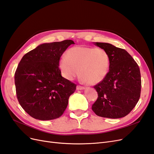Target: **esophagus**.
Returning a JSON list of instances; mask_svg holds the SVG:
<instances>
[{
  "instance_id": "1",
  "label": "esophagus",
  "mask_w": 154,
  "mask_h": 154,
  "mask_svg": "<svg viewBox=\"0 0 154 154\" xmlns=\"http://www.w3.org/2000/svg\"><path fill=\"white\" fill-rule=\"evenodd\" d=\"M85 88L83 87V86H77V90H85Z\"/></svg>"
}]
</instances>
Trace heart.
Instances as JSON below:
<instances>
[{"label":"heart","mask_w":154,"mask_h":154,"mask_svg":"<svg viewBox=\"0 0 154 154\" xmlns=\"http://www.w3.org/2000/svg\"><path fill=\"white\" fill-rule=\"evenodd\" d=\"M110 59L106 51L93 47L75 46L61 57L59 66L63 76L72 81L80 75L82 82L96 85L108 75Z\"/></svg>","instance_id":"heart-1"}]
</instances>
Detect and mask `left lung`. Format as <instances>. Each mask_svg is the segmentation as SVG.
I'll return each mask as SVG.
<instances>
[{
	"mask_svg": "<svg viewBox=\"0 0 154 154\" xmlns=\"http://www.w3.org/2000/svg\"><path fill=\"white\" fill-rule=\"evenodd\" d=\"M94 44L108 52L110 66L104 80L94 86L98 97L92 105V110L102 117H125L140 98L141 79L139 66L124 49L109 43Z\"/></svg>",
	"mask_w": 154,
	"mask_h": 154,
	"instance_id": "1",
	"label": "left lung"
}]
</instances>
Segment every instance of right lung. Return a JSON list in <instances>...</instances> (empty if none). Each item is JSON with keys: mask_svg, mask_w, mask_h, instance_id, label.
Returning a JSON list of instances; mask_svg holds the SVG:
<instances>
[{"mask_svg": "<svg viewBox=\"0 0 154 154\" xmlns=\"http://www.w3.org/2000/svg\"><path fill=\"white\" fill-rule=\"evenodd\" d=\"M74 42L45 43L25 54L15 73L17 99L36 119L47 121L63 115L76 85L61 75L59 61Z\"/></svg>", "mask_w": 154, "mask_h": 154, "instance_id": "obj_1", "label": "right lung"}]
</instances>
